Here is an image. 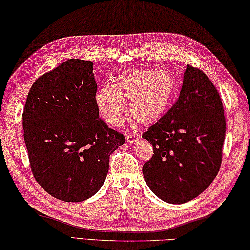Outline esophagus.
Segmentation results:
<instances>
[{"mask_svg":"<svg viewBox=\"0 0 250 250\" xmlns=\"http://www.w3.org/2000/svg\"><path fill=\"white\" fill-rule=\"evenodd\" d=\"M139 138H140V135H138V134H127L126 135V141L129 144L136 143V141H137Z\"/></svg>","mask_w":250,"mask_h":250,"instance_id":"1","label":"esophagus"}]
</instances>
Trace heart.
<instances>
[{
  "mask_svg": "<svg viewBox=\"0 0 250 250\" xmlns=\"http://www.w3.org/2000/svg\"><path fill=\"white\" fill-rule=\"evenodd\" d=\"M175 89V78L167 70L130 68L113 83L100 88L96 101L101 115L112 125L123 119L125 101H129V111L136 120L153 124L166 114Z\"/></svg>",
  "mask_w": 250,
  "mask_h": 250,
  "instance_id": "1",
  "label": "heart"
}]
</instances>
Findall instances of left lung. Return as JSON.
<instances>
[{"label": "left lung", "mask_w": 250, "mask_h": 250, "mask_svg": "<svg viewBox=\"0 0 250 250\" xmlns=\"http://www.w3.org/2000/svg\"><path fill=\"white\" fill-rule=\"evenodd\" d=\"M225 129L219 91L201 69L187 65L180 97L143 135L153 147L143 166L150 189L168 204L199 196L219 173Z\"/></svg>", "instance_id": "left-lung-1"}]
</instances>
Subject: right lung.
<instances>
[{
    "label": "right lung",
    "mask_w": 250,
    "mask_h": 250,
    "mask_svg": "<svg viewBox=\"0 0 250 250\" xmlns=\"http://www.w3.org/2000/svg\"><path fill=\"white\" fill-rule=\"evenodd\" d=\"M91 61L70 59L32 84L22 111L32 175L54 198L79 202L100 189L123 134L99 116Z\"/></svg>",
    "instance_id": "right-lung-1"
}]
</instances>
